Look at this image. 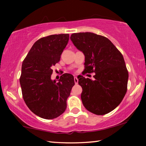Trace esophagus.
<instances>
[{
    "label": "esophagus",
    "instance_id": "obj_1",
    "mask_svg": "<svg viewBox=\"0 0 146 146\" xmlns=\"http://www.w3.org/2000/svg\"><path fill=\"white\" fill-rule=\"evenodd\" d=\"M74 81H75V84H77L78 82V78H77V77H76V76H75V77H74Z\"/></svg>",
    "mask_w": 146,
    "mask_h": 146
}]
</instances>
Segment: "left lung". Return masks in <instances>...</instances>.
I'll use <instances>...</instances> for the list:
<instances>
[{"label": "left lung", "instance_id": "obj_1", "mask_svg": "<svg viewBox=\"0 0 146 146\" xmlns=\"http://www.w3.org/2000/svg\"><path fill=\"white\" fill-rule=\"evenodd\" d=\"M70 39L85 56L84 71L95 73L94 80L77 77L83 105L95 115L107 114L120 104L127 91L129 75L123 56L108 38L95 33H73Z\"/></svg>", "mask_w": 146, "mask_h": 146}]
</instances>
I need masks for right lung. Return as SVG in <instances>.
<instances>
[{
  "label": "right lung",
  "mask_w": 146,
  "mask_h": 146,
  "mask_svg": "<svg viewBox=\"0 0 146 146\" xmlns=\"http://www.w3.org/2000/svg\"><path fill=\"white\" fill-rule=\"evenodd\" d=\"M69 34L41 38L31 47L22 65V93L32 112L44 119H53L65 111L66 101L75 85L74 77L64 73L58 82L51 78L52 66L60 61Z\"/></svg>",
  "instance_id": "right-lung-1"
}]
</instances>
